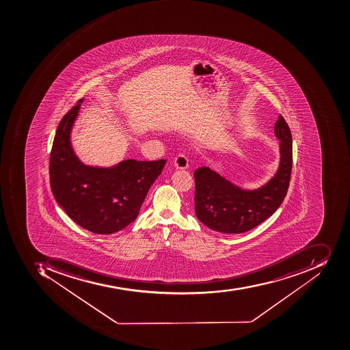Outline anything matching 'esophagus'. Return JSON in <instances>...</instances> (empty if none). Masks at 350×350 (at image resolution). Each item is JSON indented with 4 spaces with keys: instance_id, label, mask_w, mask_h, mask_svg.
I'll use <instances>...</instances> for the list:
<instances>
[{
    "instance_id": "34e87169",
    "label": "esophagus",
    "mask_w": 350,
    "mask_h": 350,
    "mask_svg": "<svg viewBox=\"0 0 350 350\" xmlns=\"http://www.w3.org/2000/svg\"><path fill=\"white\" fill-rule=\"evenodd\" d=\"M174 167L180 170L188 168V159L183 154H178L174 157Z\"/></svg>"
}]
</instances>
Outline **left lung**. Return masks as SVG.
<instances>
[{"label": "left lung", "mask_w": 350, "mask_h": 350, "mask_svg": "<svg viewBox=\"0 0 350 350\" xmlns=\"http://www.w3.org/2000/svg\"><path fill=\"white\" fill-rule=\"evenodd\" d=\"M275 135L280 140L279 168L256 189H243L210 167L196 170L195 212L206 227L221 233H243L278 210L286 196L293 165L292 133L281 115L275 124Z\"/></svg>", "instance_id": "8db88e82"}]
</instances>
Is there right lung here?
<instances>
[{"mask_svg": "<svg viewBox=\"0 0 350 350\" xmlns=\"http://www.w3.org/2000/svg\"><path fill=\"white\" fill-rule=\"evenodd\" d=\"M83 100L58 124L50 155V184L56 202L73 221L92 233L113 234L136 219L166 161L126 159L109 168L83 164L70 140Z\"/></svg>", "mask_w": 350, "mask_h": 350, "instance_id": "right-lung-1", "label": "right lung"}]
</instances>
